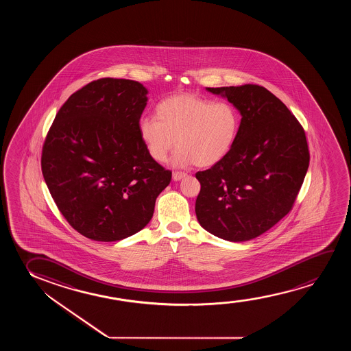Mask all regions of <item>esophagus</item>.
<instances>
[{
  "mask_svg": "<svg viewBox=\"0 0 351 351\" xmlns=\"http://www.w3.org/2000/svg\"><path fill=\"white\" fill-rule=\"evenodd\" d=\"M186 176H187V173H181V171H175V173H173V181H180L181 178H186Z\"/></svg>",
  "mask_w": 351,
  "mask_h": 351,
  "instance_id": "esophagus-1",
  "label": "esophagus"
}]
</instances>
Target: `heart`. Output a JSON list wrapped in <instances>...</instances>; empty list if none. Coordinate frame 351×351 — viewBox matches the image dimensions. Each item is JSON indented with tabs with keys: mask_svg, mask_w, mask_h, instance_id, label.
Segmentation results:
<instances>
[{
	"mask_svg": "<svg viewBox=\"0 0 351 351\" xmlns=\"http://www.w3.org/2000/svg\"><path fill=\"white\" fill-rule=\"evenodd\" d=\"M156 112L157 117L140 120V138L157 162L167 160L178 145L175 167L219 163L230 154L240 130V112L228 101L180 95L160 101Z\"/></svg>",
	"mask_w": 351,
	"mask_h": 351,
	"instance_id": "1",
	"label": "heart"
}]
</instances>
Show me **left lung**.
I'll return each mask as SVG.
<instances>
[{"label": "left lung", "instance_id": "1", "mask_svg": "<svg viewBox=\"0 0 351 351\" xmlns=\"http://www.w3.org/2000/svg\"><path fill=\"white\" fill-rule=\"evenodd\" d=\"M230 101L241 125L230 154L195 173L200 226L230 242L253 240L288 215L309 165L306 134L283 101L259 85L206 87Z\"/></svg>", "mask_w": 351, "mask_h": 351}]
</instances>
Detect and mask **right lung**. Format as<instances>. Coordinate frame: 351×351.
Returning a JSON list of instances; mask_svg holds the SVG:
<instances>
[{
    "label": "right lung",
    "instance_id": "obj_1",
    "mask_svg": "<svg viewBox=\"0 0 351 351\" xmlns=\"http://www.w3.org/2000/svg\"><path fill=\"white\" fill-rule=\"evenodd\" d=\"M147 88L106 77L61 106L42 154V173L68 223L87 239L112 242L144 229L171 181L145 147L139 122Z\"/></svg>",
    "mask_w": 351,
    "mask_h": 351
}]
</instances>
